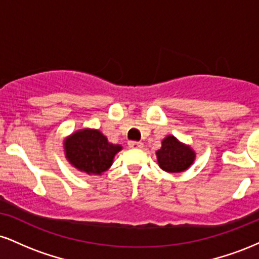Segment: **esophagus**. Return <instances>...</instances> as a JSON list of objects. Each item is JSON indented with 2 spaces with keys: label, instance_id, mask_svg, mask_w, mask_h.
I'll list each match as a JSON object with an SVG mask.
<instances>
[{
  "label": "esophagus",
  "instance_id": "obj_1",
  "mask_svg": "<svg viewBox=\"0 0 259 259\" xmlns=\"http://www.w3.org/2000/svg\"><path fill=\"white\" fill-rule=\"evenodd\" d=\"M129 147L130 148H142L144 147V144H142V142H139V141H130Z\"/></svg>",
  "mask_w": 259,
  "mask_h": 259
}]
</instances>
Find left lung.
I'll return each mask as SVG.
<instances>
[{
	"mask_svg": "<svg viewBox=\"0 0 259 259\" xmlns=\"http://www.w3.org/2000/svg\"><path fill=\"white\" fill-rule=\"evenodd\" d=\"M158 164L169 173L186 170L195 159V152L186 145L178 141L174 136H167L162 141V147L157 151Z\"/></svg>",
	"mask_w": 259,
	"mask_h": 259,
	"instance_id": "left-lung-1",
	"label": "left lung"
}]
</instances>
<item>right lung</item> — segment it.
Returning <instances> with one entry per match:
<instances>
[{
    "mask_svg": "<svg viewBox=\"0 0 259 259\" xmlns=\"http://www.w3.org/2000/svg\"><path fill=\"white\" fill-rule=\"evenodd\" d=\"M65 156L79 170L88 174H102L112 165L121 146L109 144L99 130H79L64 141Z\"/></svg>",
    "mask_w": 259,
    "mask_h": 259,
    "instance_id": "obj_1",
    "label": "right lung"
}]
</instances>
